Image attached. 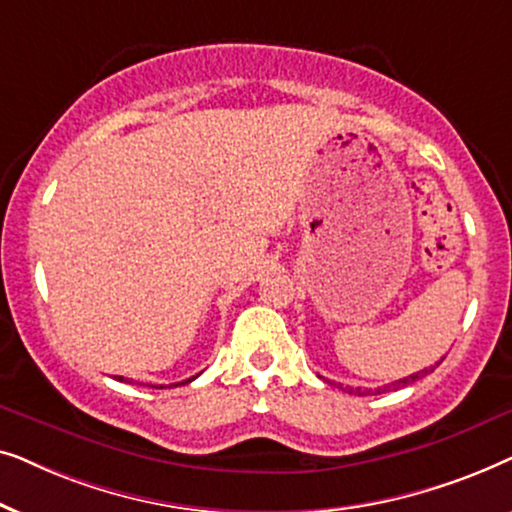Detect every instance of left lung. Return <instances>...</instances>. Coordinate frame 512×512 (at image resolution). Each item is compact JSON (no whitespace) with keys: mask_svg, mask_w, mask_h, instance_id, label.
I'll use <instances>...</instances> for the list:
<instances>
[{"mask_svg":"<svg viewBox=\"0 0 512 512\" xmlns=\"http://www.w3.org/2000/svg\"><path fill=\"white\" fill-rule=\"evenodd\" d=\"M429 373H433V368H424V370H419V373H415V375H408V377H403V380H396V382H391V384H384V387H377L375 391L373 389H345L347 394H356V396H370V394H384V391H389V389H401V387H408V384H412V382H417L419 377H424V375H429Z\"/></svg>","mask_w":512,"mask_h":512,"instance_id":"obj_1","label":"left lung"}]
</instances>
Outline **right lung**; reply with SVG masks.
<instances>
[{
  "label": "right lung",
  "mask_w": 512,
  "mask_h": 512,
  "mask_svg": "<svg viewBox=\"0 0 512 512\" xmlns=\"http://www.w3.org/2000/svg\"><path fill=\"white\" fill-rule=\"evenodd\" d=\"M116 380H118V382H128V380H123V377H121V375H116ZM193 380H195V377H191V380H186V382H177V384H170V387H179V384H188V382H193ZM156 389H165V387H163V384H160V387H156Z\"/></svg>",
  "instance_id": "right-lung-1"
}]
</instances>
